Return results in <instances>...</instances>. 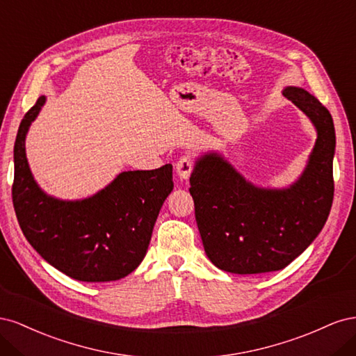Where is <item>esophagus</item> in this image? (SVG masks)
Here are the masks:
<instances>
[{"label":"esophagus","mask_w":356,"mask_h":356,"mask_svg":"<svg viewBox=\"0 0 356 356\" xmlns=\"http://www.w3.org/2000/svg\"><path fill=\"white\" fill-rule=\"evenodd\" d=\"M193 168H195V163H193V160L188 157H181L175 166L177 174L181 179H188L193 172Z\"/></svg>","instance_id":"esophagus-1"}]
</instances>
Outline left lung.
Masks as SVG:
<instances>
[{"label":"left lung","mask_w":356,"mask_h":356,"mask_svg":"<svg viewBox=\"0 0 356 356\" xmlns=\"http://www.w3.org/2000/svg\"><path fill=\"white\" fill-rule=\"evenodd\" d=\"M284 96L310 118L318 134L307 166L293 186L257 187L218 153L197 159L190 177L204 252L224 272L281 270L315 241L330 215L336 149L332 117L305 89L288 86Z\"/></svg>","instance_id":"left-lung-1"}]
</instances>
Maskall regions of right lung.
I'll list each match as a JSON object with an SVG mask.
<instances>
[{
    "instance_id": "obj_1",
    "label": "right lung",
    "mask_w": 356,
    "mask_h": 356,
    "mask_svg": "<svg viewBox=\"0 0 356 356\" xmlns=\"http://www.w3.org/2000/svg\"><path fill=\"white\" fill-rule=\"evenodd\" d=\"M46 96L20 122L15 143L13 207L31 246L62 273L110 282L132 273L147 254L161 204L174 188L172 165L127 170L96 195L59 200L42 191L28 165L25 139Z\"/></svg>"
}]
</instances>
